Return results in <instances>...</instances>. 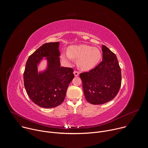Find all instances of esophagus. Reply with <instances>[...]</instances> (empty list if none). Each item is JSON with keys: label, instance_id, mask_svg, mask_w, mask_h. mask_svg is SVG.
<instances>
[{"label": "esophagus", "instance_id": "1", "mask_svg": "<svg viewBox=\"0 0 148 148\" xmlns=\"http://www.w3.org/2000/svg\"><path fill=\"white\" fill-rule=\"evenodd\" d=\"M79 72L78 71H74V75H75V77H77V76H78V75H79Z\"/></svg>", "mask_w": 148, "mask_h": 148}]
</instances>
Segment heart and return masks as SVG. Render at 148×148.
I'll return each instance as SVG.
<instances>
[{
	"label": "heart",
	"mask_w": 148,
	"mask_h": 148,
	"mask_svg": "<svg viewBox=\"0 0 148 148\" xmlns=\"http://www.w3.org/2000/svg\"><path fill=\"white\" fill-rule=\"evenodd\" d=\"M101 57L98 49L86 45L71 46L67 49V53L62 52L61 54V60L67 64L71 63L72 59L78 60V67L83 71H90L95 68Z\"/></svg>",
	"instance_id": "b5f03b06"
}]
</instances>
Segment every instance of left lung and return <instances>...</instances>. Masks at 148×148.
Instances as JSON below:
<instances>
[{"label": "left lung", "mask_w": 148, "mask_h": 148, "mask_svg": "<svg viewBox=\"0 0 148 148\" xmlns=\"http://www.w3.org/2000/svg\"><path fill=\"white\" fill-rule=\"evenodd\" d=\"M102 61L94 69L82 73L84 96L93 105H101L113 99L121 85V71L116 55L105 46H102Z\"/></svg>", "instance_id": "8db88e82"}]
</instances>
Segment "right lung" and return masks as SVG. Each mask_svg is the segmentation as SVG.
I'll use <instances>...</instances> for the list:
<instances>
[{"mask_svg": "<svg viewBox=\"0 0 148 148\" xmlns=\"http://www.w3.org/2000/svg\"><path fill=\"white\" fill-rule=\"evenodd\" d=\"M59 42L44 44L29 56L24 72V85L27 95L38 106L54 108L64 100L67 88L74 78L73 69L61 67ZM46 60V69L38 70Z\"/></svg>", "mask_w": 148, "mask_h": 148, "instance_id": "add662e5", "label": "right lung"}]
</instances>
